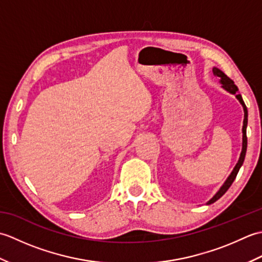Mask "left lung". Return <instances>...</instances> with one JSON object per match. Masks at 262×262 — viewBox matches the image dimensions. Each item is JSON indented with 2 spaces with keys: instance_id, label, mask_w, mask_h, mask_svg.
Here are the masks:
<instances>
[{
  "instance_id": "left-lung-1",
  "label": "left lung",
  "mask_w": 262,
  "mask_h": 262,
  "mask_svg": "<svg viewBox=\"0 0 262 262\" xmlns=\"http://www.w3.org/2000/svg\"><path fill=\"white\" fill-rule=\"evenodd\" d=\"M213 73L215 76H217L220 79V83L222 84V88L224 89L225 91H227L231 94H234L235 98L238 100V102L242 104L243 107V111H244V119H243V126H242V151L240 154V158H238L237 163L235 164L234 169L231 172V174L227 177V179L225 180V182L222 185V187L219 189V191H217L213 197H211L206 205H210L215 203L216 200H219L223 194L227 191V189L231 187V185L233 183V181L235 180L236 174L238 170L242 166L243 162H244V158H246V153H247V145H248V138H247V126H248V109H247V105L244 103L243 99L241 97V94L238 93V89L237 86L234 84V82H233L229 76L226 74H224V72H222L220 69L217 68H213Z\"/></svg>"
}]
</instances>
